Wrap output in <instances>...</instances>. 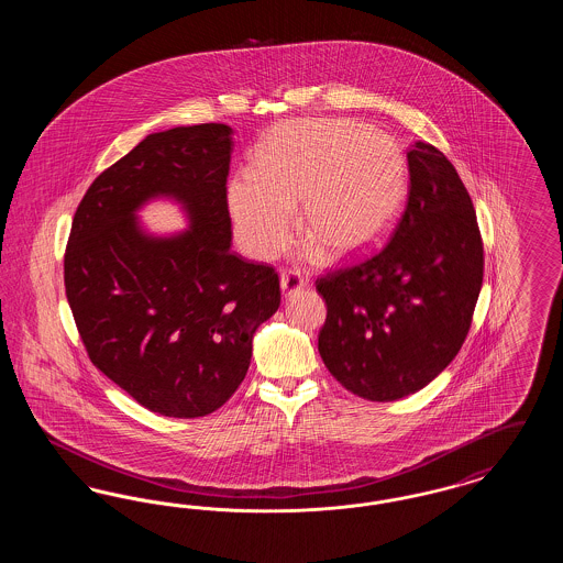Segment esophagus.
I'll use <instances>...</instances> for the list:
<instances>
[{"mask_svg": "<svg viewBox=\"0 0 563 563\" xmlns=\"http://www.w3.org/2000/svg\"><path fill=\"white\" fill-rule=\"evenodd\" d=\"M303 287H306V278L299 269H285L280 274V289H283L285 297L299 294Z\"/></svg>", "mask_w": 563, "mask_h": 563, "instance_id": "esophagus-1", "label": "esophagus"}]
</instances>
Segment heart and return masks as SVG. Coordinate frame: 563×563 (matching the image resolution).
I'll list each match as a JSON object with an SVG mask.
<instances>
[{"instance_id": "heart-1", "label": "heart", "mask_w": 563, "mask_h": 563, "mask_svg": "<svg viewBox=\"0 0 563 563\" xmlns=\"http://www.w3.org/2000/svg\"><path fill=\"white\" fill-rule=\"evenodd\" d=\"M407 168L397 141L354 120H297L278 126L255 154V170L230 181L228 207L242 249L276 257L294 236V207L306 253L361 255L401 213Z\"/></svg>"}]
</instances>
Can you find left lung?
Instances as JSON below:
<instances>
[{
    "instance_id": "1",
    "label": "left lung",
    "mask_w": 563,
    "mask_h": 563,
    "mask_svg": "<svg viewBox=\"0 0 563 563\" xmlns=\"http://www.w3.org/2000/svg\"><path fill=\"white\" fill-rule=\"evenodd\" d=\"M407 200L388 242L317 278L327 303L319 352L367 401H397L441 374L462 349L483 285L473 200L434 145L407 150Z\"/></svg>"
}]
</instances>
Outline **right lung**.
Returning <instances> with one entry per match:
<instances>
[{
  "label": "right lung",
  "mask_w": 563,
  "mask_h": 563,
  "mask_svg": "<svg viewBox=\"0 0 563 563\" xmlns=\"http://www.w3.org/2000/svg\"><path fill=\"white\" fill-rule=\"evenodd\" d=\"M232 129L145 136L86 189L65 249V294L97 369L168 418L213 413L241 386L255 329L278 310L268 264L230 251ZM189 209L192 230L150 240L133 211L154 195Z\"/></svg>",
  "instance_id": "right-lung-1"
}]
</instances>
